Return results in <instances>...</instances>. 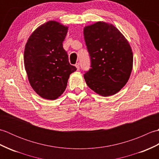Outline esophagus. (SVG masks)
<instances>
[{
    "label": "esophagus",
    "instance_id": "obj_1",
    "mask_svg": "<svg viewBox=\"0 0 159 159\" xmlns=\"http://www.w3.org/2000/svg\"><path fill=\"white\" fill-rule=\"evenodd\" d=\"M75 66H76V69H77V70H79V69H80V66H79V63H76V65H75Z\"/></svg>",
    "mask_w": 159,
    "mask_h": 159
}]
</instances>
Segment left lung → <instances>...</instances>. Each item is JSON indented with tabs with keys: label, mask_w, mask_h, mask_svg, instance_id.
<instances>
[{
	"label": "left lung",
	"mask_w": 159,
	"mask_h": 159,
	"mask_svg": "<svg viewBox=\"0 0 159 159\" xmlns=\"http://www.w3.org/2000/svg\"><path fill=\"white\" fill-rule=\"evenodd\" d=\"M91 68L84 74L87 85L102 96L120 92L129 79L133 55L127 39L116 26L97 22L84 28Z\"/></svg>",
	"instance_id": "8db88e82"
}]
</instances>
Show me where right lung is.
Instances as JSON below:
<instances>
[{"instance_id":"1","label":"right lung","mask_w":159,"mask_h":159,"mask_svg":"<svg viewBox=\"0 0 159 159\" xmlns=\"http://www.w3.org/2000/svg\"><path fill=\"white\" fill-rule=\"evenodd\" d=\"M67 29L58 22L48 21L37 28L26 43L24 63L29 81L43 98H58L66 90L70 75L76 70L63 48Z\"/></svg>"}]
</instances>
